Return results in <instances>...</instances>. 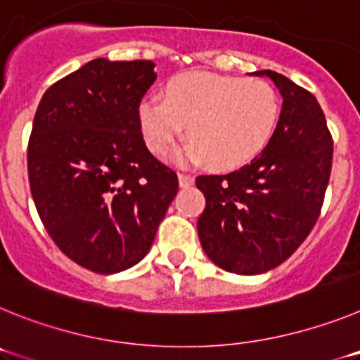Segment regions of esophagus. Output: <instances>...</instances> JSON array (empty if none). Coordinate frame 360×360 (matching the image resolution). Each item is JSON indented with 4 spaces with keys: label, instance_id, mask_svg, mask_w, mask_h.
<instances>
[{
    "label": "esophagus",
    "instance_id": "1",
    "mask_svg": "<svg viewBox=\"0 0 360 360\" xmlns=\"http://www.w3.org/2000/svg\"><path fill=\"white\" fill-rule=\"evenodd\" d=\"M178 182H180V187H189V186H193L195 178L191 176V174H187V173H180V174H178Z\"/></svg>",
    "mask_w": 360,
    "mask_h": 360
}]
</instances>
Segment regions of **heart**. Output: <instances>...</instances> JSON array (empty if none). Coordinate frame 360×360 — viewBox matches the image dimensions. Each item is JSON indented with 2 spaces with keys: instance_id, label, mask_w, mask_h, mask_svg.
Segmentation results:
<instances>
[{
  "instance_id": "obj_1",
  "label": "heart",
  "mask_w": 360,
  "mask_h": 360,
  "mask_svg": "<svg viewBox=\"0 0 360 360\" xmlns=\"http://www.w3.org/2000/svg\"><path fill=\"white\" fill-rule=\"evenodd\" d=\"M279 98L269 82L207 72L171 79L165 98H144L139 120L146 144L165 155L187 126L186 162L205 160L218 171L236 169L256 158L279 122Z\"/></svg>"
}]
</instances>
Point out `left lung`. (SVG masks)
Segmentation results:
<instances>
[{
  "instance_id": "left-lung-1",
  "label": "left lung",
  "mask_w": 360,
  "mask_h": 360,
  "mask_svg": "<svg viewBox=\"0 0 360 360\" xmlns=\"http://www.w3.org/2000/svg\"><path fill=\"white\" fill-rule=\"evenodd\" d=\"M266 75L283 97L274 136L250 164L202 174L198 218L203 250L218 266L243 276L276 269L316 225L332 171L333 141L316 97L281 73Z\"/></svg>"
}]
</instances>
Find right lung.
<instances>
[{
    "label": "right lung",
    "instance_id": "right-lung-1",
    "mask_svg": "<svg viewBox=\"0 0 360 360\" xmlns=\"http://www.w3.org/2000/svg\"><path fill=\"white\" fill-rule=\"evenodd\" d=\"M151 61L94 59L44 91L28 139V182L53 243L77 265L115 274L151 249L178 193L153 157L139 106Z\"/></svg>",
    "mask_w": 360,
    "mask_h": 360
}]
</instances>
